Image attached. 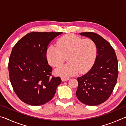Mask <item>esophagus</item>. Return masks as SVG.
Wrapping results in <instances>:
<instances>
[{
	"label": "esophagus",
	"instance_id": "1",
	"mask_svg": "<svg viewBox=\"0 0 126 126\" xmlns=\"http://www.w3.org/2000/svg\"><path fill=\"white\" fill-rule=\"evenodd\" d=\"M61 79L62 81H63V82H64V81H67V80H68L69 79V78H65V77H62L61 78Z\"/></svg>",
	"mask_w": 126,
	"mask_h": 126
}]
</instances>
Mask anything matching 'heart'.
I'll return each instance as SVG.
<instances>
[{
  "instance_id": "1",
  "label": "heart",
  "mask_w": 126,
  "mask_h": 126,
  "mask_svg": "<svg viewBox=\"0 0 126 126\" xmlns=\"http://www.w3.org/2000/svg\"><path fill=\"white\" fill-rule=\"evenodd\" d=\"M97 54V47L91 39H83L76 35L68 34L59 38L57 46L51 45L47 49L48 62L54 67H58L67 57L68 63L55 70L57 75L68 77L79 72L84 73L92 67Z\"/></svg>"
}]
</instances>
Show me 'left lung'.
Returning <instances> with one entry per match:
<instances>
[{"mask_svg":"<svg viewBox=\"0 0 126 126\" xmlns=\"http://www.w3.org/2000/svg\"><path fill=\"white\" fill-rule=\"evenodd\" d=\"M79 34L94 41L97 54L89 71L77 78L76 95L86 105L97 106L107 101L113 91L118 77V61L114 49L101 35L93 32Z\"/></svg>","mask_w":126,"mask_h":126,"instance_id":"8db88e82","label":"left lung"}]
</instances>
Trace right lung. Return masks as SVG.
Listing matches in <instances>:
<instances>
[{
  "instance_id": "add662e5",
  "label": "right lung",
  "mask_w": 126,
  "mask_h": 126,
  "mask_svg": "<svg viewBox=\"0 0 126 126\" xmlns=\"http://www.w3.org/2000/svg\"><path fill=\"white\" fill-rule=\"evenodd\" d=\"M62 32H32L14 46L9 59V78L21 101L40 106L50 101L58 85L59 77H50L52 68L46 56L50 42Z\"/></svg>"
}]
</instances>
